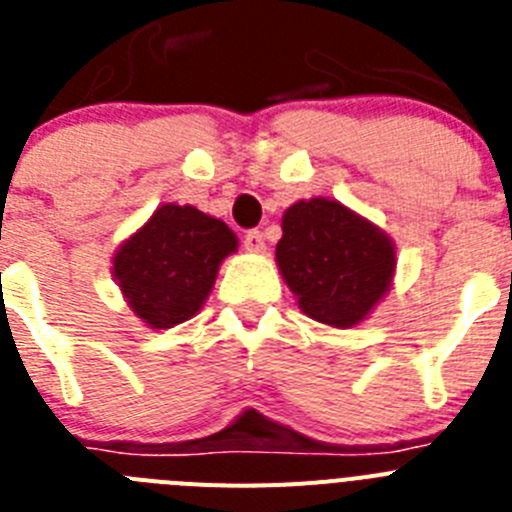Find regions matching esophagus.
Returning <instances> with one entry per match:
<instances>
[{
  "label": "esophagus",
  "instance_id": "34e87169",
  "mask_svg": "<svg viewBox=\"0 0 512 512\" xmlns=\"http://www.w3.org/2000/svg\"><path fill=\"white\" fill-rule=\"evenodd\" d=\"M243 248L251 253H264L266 251L264 233H261V230H248V233L243 235Z\"/></svg>",
  "mask_w": 512,
  "mask_h": 512
}]
</instances>
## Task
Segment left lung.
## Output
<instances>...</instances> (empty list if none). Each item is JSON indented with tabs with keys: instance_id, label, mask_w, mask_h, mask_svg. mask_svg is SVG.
<instances>
[{
	"instance_id": "8db88e82",
	"label": "left lung",
	"mask_w": 512,
	"mask_h": 512,
	"mask_svg": "<svg viewBox=\"0 0 512 512\" xmlns=\"http://www.w3.org/2000/svg\"><path fill=\"white\" fill-rule=\"evenodd\" d=\"M282 230L279 271L312 320L351 328L390 289L395 246L341 202H297L284 212Z\"/></svg>"
}]
</instances>
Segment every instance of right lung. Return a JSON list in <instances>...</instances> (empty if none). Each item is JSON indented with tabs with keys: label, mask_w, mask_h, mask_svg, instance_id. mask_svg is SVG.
Returning <instances> with one entry per match:
<instances>
[{
	"label": "right lung",
	"mask_w": 512,
	"mask_h": 512,
	"mask_svg": "<svg viewBox=\"0 0 512 512\" xmlns=\"http://www.w3.org/2000/svg\"><path fill=\"white\" fill-rule=\"evenodd\" d=\"M238 238L192 205H164L115 253V279L128 305L151 328H171L197 315L220 261Z\"/></svg>",
	"instance_id": "right-lung-1"
}]
</instances>
